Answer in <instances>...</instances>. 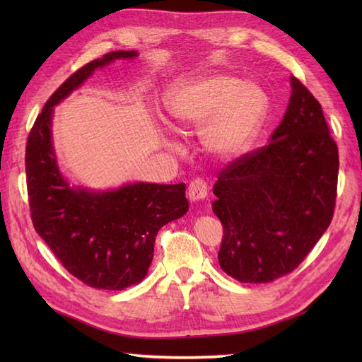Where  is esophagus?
<instances>
[{
    "mask_svg": "<svg viewBox=\"0 0 362 362\" xmlns=\"http://www.w3.org/2000/svg\"><path fill=\"white\" fill-rule=\"evenodd\" d=\"M209 194V185L202 179H193L188 185V197L191 202L204 201V199Z\"/></svg>",
    "mask_w": 362,
    "mask_h": 362,
    "instance_id": "obj_1",
    "label": "esophagus"
}]
</instances>
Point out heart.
Wrapping results in <instances>:
<instances>
[{
    "label": "heart",
    "mask_w": 362,
    "mask_h": 362,
    "mask_svg": "<svg viewBox=\"0 0 362 362\" xmlns=\"http://www.w3.org/2000/svg\"><path fill=\"white\" fill-rule=\"evenodd\" d=\"M266 95L252 82L211 74L177 86L168 101L174 129L202 128L204 148L221 158L236 157L249 148L266 110Z\"/></svg>",
    "instance_id": "obj_1"
}]
</instances>
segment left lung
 I'll return each instance as SVG.
<instances>
[{
	"label": "left lung",
	"instance_id": "obj_1",
	"mask_svg": "<svg viewBox=\"0 0 362 362\" xmlns=\"http://www.w3.org/2000/svg\"><path fill=\"white\" fill-rule=\"evenodd\" d=\"M286 113L267 146L219 173L213 211L224 236L221 269L269 283L302 263L333 219L339 156L319 101L291 78Z\"/></svg>",
	"mask_w": 362,
	"mask_h": 362
}]
</instances>
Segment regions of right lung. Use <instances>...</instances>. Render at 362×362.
<instances>
[{
    "mask_svg": "<svg viewBox=\"0 0 362 362\" xmlns=\"http://www.w3.org/2000/svg\"><path fill=\"white\" fill-rule=\"evenodd\" d=\"M136 51H113L83 65L46 101L26 144V182L35 232L68 272L96 289L122 291L140 283L152 263L158 230L188 211L185 183H126L117 189L71 187L52 146L54 105L98 68Z\"/></svg>",
    "mask_w": 362,
    "mask_h": 362,
    "instance_id": "add662e5",
    "label": "right lung"
}]
</instances>
